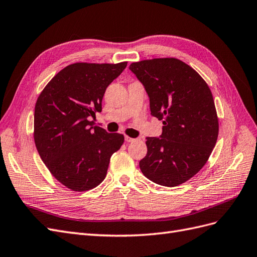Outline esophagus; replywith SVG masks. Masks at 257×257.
Wrapping results in <instances>:
<instances>
[{
  "label": "esophagus",
  "instance_id": "34e87169",
  "mask_svg": "<svg viewBox=\"0 0 257 257\" xmlns=\"http://www.w3.org/2000/svg\"><path fill=\"white\" fill-rule=\"evenodd\" d=\"M124 139H125L126 143H133V142L136 141V138H132L130 136H125V137H124Z\"/></svg>",
  "mask_w": 257,
  "mask_h": 257
}]
</instances>
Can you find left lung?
<instances>
[{"instance_id":"1","label":"left lung","mask_w":257,"mask_h":257,"mask_svg":"<svg viewBox=\"0 0 257 257\" xmlns=\"http://www.w3.org/2000/svg\"><path fill=\"white\" fill-rule=\"evenodd\" d=\"M130 69L149 96L151 114L163 120L162 135L146 138L141 170L163 186L188 181L206 164L219 134L211 91L197 72L175 58L135 62Z\"/></svg>"}]
</instances>
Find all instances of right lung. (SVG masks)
<instances>
[{
    "label": "right lung",
    "mask_w": 257,
    "mask_h": 257,
    "mask_svg": "<svg viewBox=\"0 0 257 257\" xmlns=\"http://www.w3.org/2000/svg\"><path fill=\"white\" fill-rule=\"evenodd\" d=\"M127 62L75 63L59 72L37 98L34 142L52 176L73 191H88L102 182L111 155L124 136L93 126L90 116L102 111L104 93Z\"/></svg>",
    "instance_id": "add662e5"
}]
</instances>
